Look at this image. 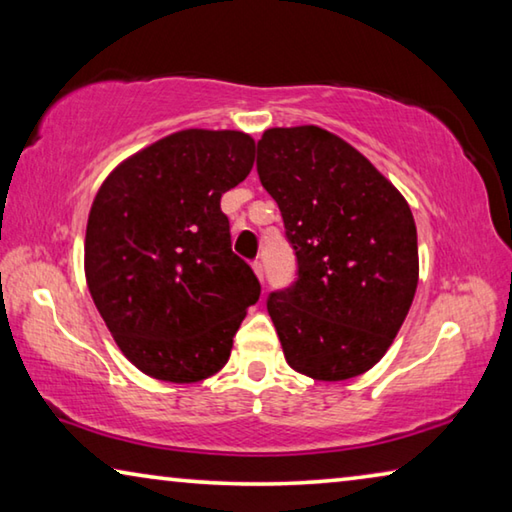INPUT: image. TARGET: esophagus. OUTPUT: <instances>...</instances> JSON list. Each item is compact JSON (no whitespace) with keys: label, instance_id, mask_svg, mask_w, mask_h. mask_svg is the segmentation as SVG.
Segmentation results:
<instances>
[{"label":"esophagus","instance_id":"obj_1","mask_svg":"<svg viewBox=\"0 0 512 512\" xmlns=\"http://www.w3.org/2000/svg\"><path fill=\"white\" fill-rule=\"evenodd\" d=\"M253 271H255V275L259 277V282H264V264H262V259H255V262H253Z\"/></svg>","mask_w":512,"mask_h":512}]
</instances>
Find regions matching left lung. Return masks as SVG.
<instances>
[{
    "label": "left lung",
    "instance_id": "1",
    "mask_svg": "<svg viewBox=\"0 0 512 512\" xmlns=\"http://www.w3.org/2000/svg\"><path fill=\"white\" fill-rule=\"evenodd\" d=\"M257 173L298 259V280L266 300L284 359L318 381L363 375L391 348L418 289L409 203L318 126L264 131Z\"/></svg>",
    "mask_w": 512,
    "mask_h": 512
}]
</instances>
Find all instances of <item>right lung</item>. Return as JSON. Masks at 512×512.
I'll return each mask as SVG.
<instances>
[{
  "label": "right lung",
  "mask_w": 512,
  "mask_h": 512,
  "mask_svg": "<svg viewBox=\"0 0 512 512\" xmlns=\"http://www.w3.org/2000/svg\"><path fill=\"white\" fill-rule=\"evenodd\" d=\"M253 162L250 135L187 128L117 164L94 196L85 280L112 339L144 375L194 384L228 363L262 287L232 253L221 196Z\"/></svg>",
  "instance_id": "add662e5"
}]
</instances>
